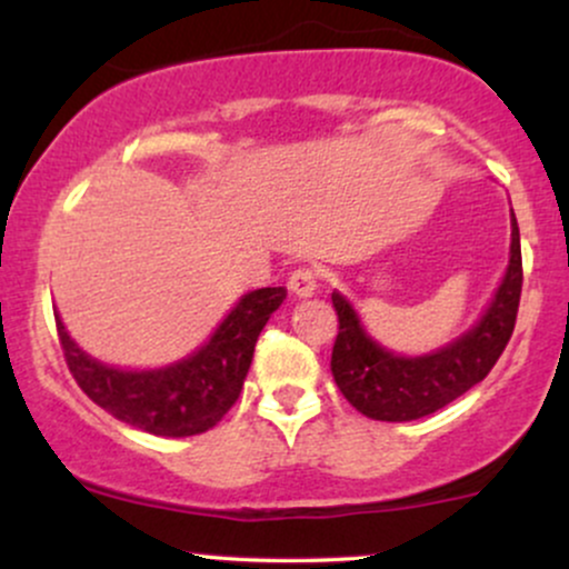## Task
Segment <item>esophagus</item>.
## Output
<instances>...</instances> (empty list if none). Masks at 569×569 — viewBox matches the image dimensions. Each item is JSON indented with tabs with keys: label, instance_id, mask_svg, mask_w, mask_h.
Segmentation results:
<instances>
[{
	"label": "esophagus",
	"instance_id": "obj_1",
	"mask_svg": "<svg viewBox=\"0 0 569 569\" xmlns=\"http://www.w3.org/2000/svg\"><path fill=\"white\" fill-rule=\"evenodd\" d=\"M289 289L297 297H312L318 291V270L316 267H297L289 278Z\"/></svg>",
	"mask_w": 569,
	"mask_h": 569
}]
</instances>
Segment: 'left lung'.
I'll use <instances>...</instances> for the list:
<instances>
[{"label":"left lung","mask_w":569,"mask_h":569,"mask_svg":"<svg viewBox=\"0 0 569 569\" xmlns=\"http://www.w3.org/2000/svg\"><path fill=\"white\" fill-rule=\"evenodd\" d=\"M521 243L519 224L511 211V259L506 278L481 321L428 356H396L375 342L361 318L342 293H331L339 331L331 350V375L337 388L361 415L382 422H409L433 415L476 382H481L498 363L513 335L521 297Z\"/></svg>","instance_id":"obj_1"}]
</instances>
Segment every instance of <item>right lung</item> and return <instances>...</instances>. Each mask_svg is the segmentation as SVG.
I'll list each match as a JSON object with an SVG mask.
<instances>
[{"mask_svg": "<svg viewBox=\"0 0 569 569\" xmlns=\"http://www.w3.org/2000/svg\"><path fill=\"white\" fill-rule=\"evenodd\" d=\"M283 299V286L246 293L200 350L149 371L114 369L90 358L58 316L56 329L71 377L90 401L147 433L184 439L217 426L238 401L257 339Z\"/></svg>", "mask_w": 569, "mask_h": 569, "instance_id": "right-lung-1", "label": "right lung"}]
</instances>
